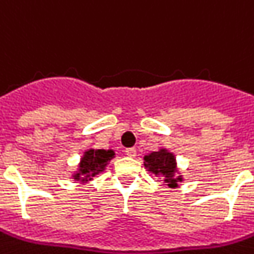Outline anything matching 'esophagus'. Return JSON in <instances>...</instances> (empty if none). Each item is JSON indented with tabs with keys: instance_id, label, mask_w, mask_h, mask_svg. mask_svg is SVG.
<instances>
[{
	"instance_id": "34e87169",
	"label": "esophagus",
	"mask_w": 254,
	"mask_h": 254,
	"mask_svg": "<svg viewBox=\"0 0 254 254\" xmlns=\"http://www.w3.org/2000/svg\"><path fill=\"white\" fill-rule=\"evenodd\" d=\"M126 154L128 157H131V158H135L137 152H136L135 148H128V149H126Z\"/></svg>"
}]
</instances>
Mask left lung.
Segmentation results:
<instances>
[{
	"label": "left lung",
	"mask_w": 254,
	"mask_h": 254,
	"mask_svg": "<svg viewBox=\"0 0 254 254\" xmlns=\"http://www.w3.org/2000/svg\"><path fill=\"white\" fill-rule=\"evenodd\" d=\"M144 166L148 171L162 179L163 183H166L170 188L179 187V183L183 182V175L178 169L177 157L166 148L148 153L144 157Z\"/></svg>",
	"instance_id": "8db88e82"
}]
</instances>
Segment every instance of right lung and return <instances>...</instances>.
<instances>
[{"label":"right lung","mask_w":254,"mask_h":254,"mask_svg":"<svg viewBox=\"0 0 254 254\" xmlns=\"http://www.w3.org/2000/svg\"><path fill=\"white\" fill-rule=\"evenodd\" d=\"M115 157V152L113 149H89L84 150L83 156L80 157L76 171L72 173L71 178L75 182L88 183L91 182L96 175L104 173L109 162Z\"/></svg>","instance_id":"add662e5"}]
</instances>
